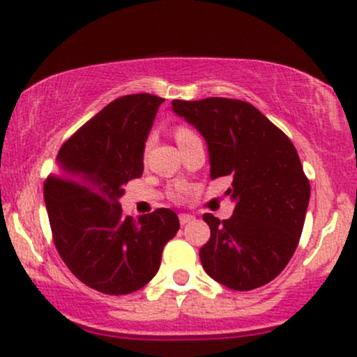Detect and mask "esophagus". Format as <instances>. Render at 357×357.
I'll use <instances>...</instances> for the list:
<instances>
[{
  "label": "esophagus",
  "mask_w": 357,
  "mask_h": 357,
  "mask_svg": "<svg viewBox=\"0 0 357 357\" xmlns=\"http://www.w3.org/2000/svg\"><path fill=\"white\" fill-rule=\"evenodd\" d=\"M192 220H195V216H192V215H186V213H181V215H179V223H181V225L191 223Z\"/></svg>",
  "instance_id": "obj_1"
}]
</instances>
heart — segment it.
<instances>
[{
    "mask_svg": "<svg viewBox=\"0 0 357 357\" xmlns=\"http://www.w3.org/2000/svg\"><path fill=\"white\" fill-rule=\"evenodd\" d=\"M191 136H195V132L188 129V127H178V129H176V141L178 142L186 141V139H190Z\"/></svg>",
    "mask_w": 357,
    "mask_h": 357,
    "instance_id": "obj_1",
    "label": "heart"
}]
</instances>
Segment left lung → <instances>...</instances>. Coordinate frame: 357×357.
<instances>
[{"instance_id": "1", "label": "left lung", "mask_w": 357, "mask_h": 357, "mask_svg": "<svg viewBox=\"0 0 357 357\" xmlns=\"http://www.w3.org/2000/svg\"><path fill=\"white\" fill-rule=\"evenodd\" d=\"M173 112L206 141L210 178L233 179L231 218L203 215L211 230L199 250L204 272L240 292L268 284L296 252L309 206L310 184L296 147L243 100H173Z\"/></svg>"}]
</instances>
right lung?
Returning <instances> with one entry per match:
<instances>
[{
	"instance_id": "add662e5",
	"label": "right lung",
	"mask_w": 357,
	"mask_h": 357,
	"mask_svg": "<svg viewBox=\"0 0 357 357\" xmlns=\"http://www.w3.org/2000/svg\"><path fill=\"white\" fill-rule=\"evenodd\" d=\"M165 102L151 93L119 97L60 147L43 195L53 241L70 272L109 296H124L153 280L165 245L179 230L178 215L159 208L126 216L124 184L141 178L144 146Z\"/></svg>"
}]
</instances>
